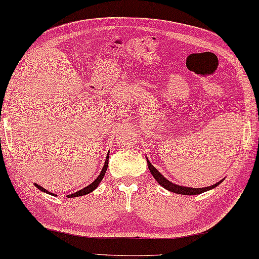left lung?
<instances>
[{
    "label": "left lung",
    "mask_w": 259,
    "mask_h": 259,
    "mask_svg": "<svg viewBox=\"0 0 259 259\" xmlns=\"http://www.w3.org/2000/svg\"><path fill=\"white\" fill-rule=\"evenodd\" d=\"M147 159V164H148V168L150 170L151 175L154 176V179L157 181V183H158L160 186H163L164 189L168 190L169 192H173V193H177V194H182V195H196V194H201V193H204L206 191H210L212 189H214L220 183H222L221 180L218 182V183L211 185V186H206V187H200V189H194V187H186V186H182V185H177L175 183H171L170 181H168L167 179L161 175L158 169H156L155 167L151 165L150 161L148 160V158L146 157Z\"/></svg>",
    "instance_id": "8db88e82"
}]
</instances>
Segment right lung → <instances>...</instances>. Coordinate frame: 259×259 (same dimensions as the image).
<instances>
[{
    "instance_id": "1",
    "label": "right lung",
    "mask_w": 259,
    "mask_h": 259,
    "mask_svg": "<svg viewBox=\"0 0 259 259\" xmlns=\"http://www.w3.org/2000/svg\"><path fill=\"white\" fill-rule=\"evenodd\" d=\"M108 164H109V154L106 155V158H105V161H104V165H103V168H102V170H101V173H100V175L96 177L95 179V181L94 182H92V183H91L90 185H88V186H85L84 189H82V190H79V191H77V192H75V193H73V194H68L67 195V197H77V196H82V195H86V194H89V193H91V192H93L96 187L99 186V184L101 183V181L103 180V177H104V175H105V171H106V168H108ZM34 186L37 187L38 190H40L41 192H45V193H47V194H50V195H55L54 193H52V192H49V191H47L46 189H44L42 186H40V185H38L37 183H34ZM56 196V195H55Z\"/></svg>"
}]
</instances>
